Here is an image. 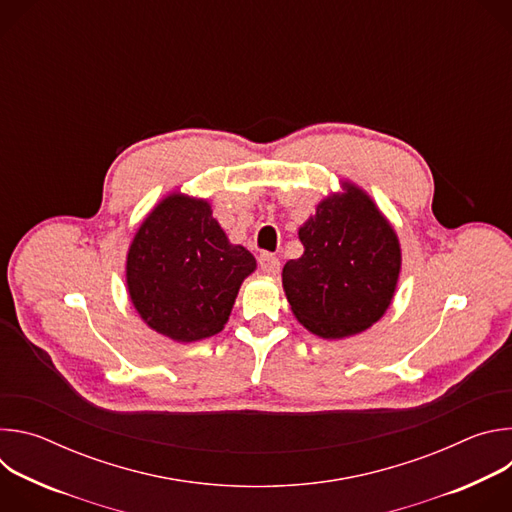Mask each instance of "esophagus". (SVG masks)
<instances>
[{
	"instance_id": "obj_1",
	"label": "esophagus",
	"mask_w": 512,
	"mask_h": 512,
	"mask_svg": "<svg viewBox=\"0 0 512 512\" xmlns=\"http://www.w3.org/2000/svg\"><path fill=\"white\" fill-rule=\"evenodd\" d=\"M259 267L265 275H277L279 273V259L271 253H263L259 257Z\"/></svg>"
}]
</instances>
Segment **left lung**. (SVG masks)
<instances>
[{
    "label": "left lung",
    "instance_id": "1",
    "mask_svg": "<svg viewBox=\"0 0 512 512\" xmlns=\"http://www.w3.org/2000/svg\"><path fill=\"white\" fill-rule=\"evenodd\" d=\"M304 255L283 265L291 312L312 334L340 340L371 328L389 310L401 271V245L375 200L342 182L300 227Z\"/></svg>",
    "mask_w": 512,
    "mask_h": 512
}]
</instances>
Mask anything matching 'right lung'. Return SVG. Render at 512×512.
Listing matches in <instances>:
<instances>
[{"label": "right lung", "instance_id": "obj_1", "mask_svg": "<svg viewBox=\"0 0 512 512\" xmlns=\"http://www.w3.org/2000/svg\"><path fill=\"white\" fill-rule=\"evenodd\" d=\"M255 269V257L229 241L208 200L172 192L139 225L125 281L139 318L188 344L225 328L241 283Z\"/></svg>", "mask_w": 512, "mask_h": 512}]
</instances>
